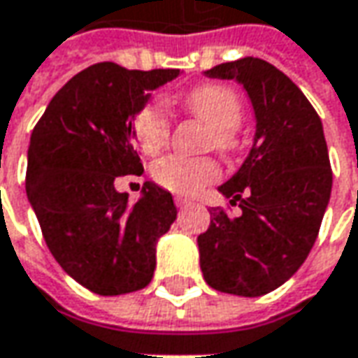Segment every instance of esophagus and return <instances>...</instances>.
<instances>
[{"instance_id":"1","label":"esophagus","mask_w":358,"mask_h":358,"mask_svg":"<svg viewBox=\"0 0 358 358\" xmlns=\"http://www.w3.org/2000/svg\"><path fill=\"white\" fill-rule=\"evenodd\" d=\"M175 205H177L179 209H185V207H191V205H193V201L185 199V197H177V199H175Z\"/></svg>"}]
</instances>
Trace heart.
<instances>
[{
  "label": "heart",
  "mask_w": 358,
  "mask_h": 358,
  "mask_svg": "<svg viewBox=\"0 0 358 358\" xmlns=\"http://www.w3.org/2000/svg\"><path fill=\"white\" fill-rule=\"evenodd\" d=\"M189 109L211 125V143L219 149H233L235 147V129L239 127L241 101L237 93L225 85H201L193 90L187 97ZM171 131L169 111L163 101H151L135 115L133 133L139 147L147 155L159 153L167 141ZM153 179L159 185L169 189L173 193L193 195L199 189L215 181L219 177V165L213 159H191L181 155H169L159 159L153 165Z\"/></svg>",
  "instance_id": "heart-1"
}]
</instances>
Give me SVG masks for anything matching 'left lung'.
I'll list each match as a JSON object with an SVG mask.
<instances>
[{
  "instance_id": "obj_1",
  "label": "left lung",
  "mask_w": 358,
  "mask_h": 358,
  "mask_svg": "<svg viewBox=\"0 0 358 358\" xmlns=\"http://www.w3.org/2000/svg\"><path fill=\"white\" fill-rule=\"evenodd\" d=\"M205 76L243 85L255 137L237 173L217 187L241 215L213 209L211 225L197 237L201 271L221 293L267 295L305 263L331 199L323 123L303 91L265 59L221 63Z\"/></svg>"
}]
</instances>
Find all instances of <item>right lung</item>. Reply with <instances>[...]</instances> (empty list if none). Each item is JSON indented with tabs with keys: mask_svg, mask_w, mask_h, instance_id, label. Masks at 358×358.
I'll return each instance as SVG.
<instances>
[{
	"mask_svg": "<svg viewBox=\"0 0 358 358\" xmlns=\"http://www.w3.org/2000/svg\"><path fill=\"white\" fill-rule=\"evenodd\" d=\"M179 76L95 63L55 93L31 133L25 191L43 239L63 271L97 295L147 287L157 241L177 219L167 189L145 181L129 205L115 179L143 173L133 121L151 91Z\"/></svg>",
	"mask_w": 358,
	"mask_h": 358,
	"instance_id": "obj_1",
	"label": "right lung"
}]
</instances>
